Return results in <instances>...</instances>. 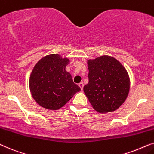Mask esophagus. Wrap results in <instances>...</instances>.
I'll return each instance as SVG.
<instances>
[{
    "label": "esophagus",
    "instance_id": "obj_1",
    "mask_svg": "<svg viewBox=\"0 0 154 154\" xmlns=\"http://www.w3.org/2000/svg\"><path fill=\"white\" fill-rule=\"evenodd\" d=\"M79 87H80V89L82 90L83 89V87H84V84H83V82H80L79 84Z\"/></svg>",
    "mask_w": 154,
    "mask_h": 154
}]
</instances>
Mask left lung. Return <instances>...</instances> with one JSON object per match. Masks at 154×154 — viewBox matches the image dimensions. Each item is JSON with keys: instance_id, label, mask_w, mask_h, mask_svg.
I'll return each instance as SVG.
<instances>
[{"instance_id": "obj_1", "label": "left lung", "mask_w": 154, "mask_h": 154, "mask_svg": "<svg viewBox=\"0 0 154 154\" xmlns=\"http://www.w3.org/2000/svg\"><path fill=\"white\" fill-rule=\"evenodd\" d=\"M89 83L84 92L92 107L101 113L112 112L124 103L130 91L128 73L113 57L102 56L87 61Z\"/></svg>"}]
</instances>
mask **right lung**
Wrapping results in <instances>:
<instances>
[{
    "label": "right lung",
    "mask_w": 154,
    "mask_h": 154,
    "mask_svg": "<svg viewBox=\"0 0 154 154\" xmlns=\"http://www.w3.org/2000/svg\"><path fill=\"white\" fill-rule=\"evenodd\" d=\"M69 62L58 54L42 58L32 69L29 89L32 97L42 107L58 110L81 90L73 82L72 76L65 70Z\"/></svg>",
    "instance_id": "obj_1"
}]
</instances>
